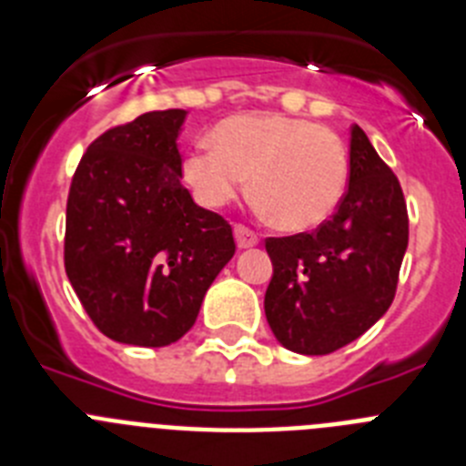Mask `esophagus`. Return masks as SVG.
<instances>
[{
  "label": "esophagus",
  "mask_w": 466,
  "mask_h": 466,
  "mask_svg": "<svg viewBox=\"0 0 466 466\" xmlns=\"http://www.w3.org/2000/svg\"><path fill=\"white\" fill-rule=\"evenodd\" d=\"M236 240H238V247H240V249H247V247L258 245V236L254 233L252 228H247L245 224L236 226Z\"/></svg>",
  "instance_id": "esophagus-1"
}]
</instances>
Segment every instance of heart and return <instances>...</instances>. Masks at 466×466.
Listing matches in <instances>:
<instances>
[{
    "label": "heart",
    "mask_w": 466,
    "mask_h": 466,
    "mask_svg": "<svg viewBox=\"0 0 466 466\" xmlns=\"http://www.w3.org/2000/svg\"><path fill=\"white\" fill-rule=\"evenodd\" d=\"M252 175L258 208L289 230L324 224L348 188L350 160L333 130L282 114H238L184 158V179L205 208L233 203Z\"/></svg>",
    "instance_id": "heart-1"
}]
</instances>
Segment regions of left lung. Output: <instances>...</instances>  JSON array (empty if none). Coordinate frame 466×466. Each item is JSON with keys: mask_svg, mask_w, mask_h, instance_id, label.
<instances>
[{"mask_svg": "<svg viewBox=\"0 0 466 466\" xmlns=\"http://www.w3.org/2000/svg\"><path fill=\"white\" fill-rule=\"evenodd\" d=\"M406 247L401 184L352 126L348 191L331 219L312 233L266 238L273 278L263 308L275 339L299 355H329L360 339L392 306Z\"/></svg>", "mask_w": 466, "mask_h": 466, "instance_id": "1", "label": "left lung"}]
</instances>
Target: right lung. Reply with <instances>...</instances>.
I'll list each match as a JSON object with an SVG mask.
<instances>
[{
    "label": "right lung",
    "mask_w": 466,
    "mask_h": 466,
    "mask_svg": "<svg viewBox=\"0 0 466 466\" xmlns=\"http://www.w3.org/2000/svg\"><path fill=\"white\" fill-rule=\"evenodd\" d=\"M184 109L147 111L90 142L67 196L65 270L106 339L179 340L236 254L228 221L182 187Z\"/></svg>",
    "instance_id": "obj_1"
}]
</instances>
